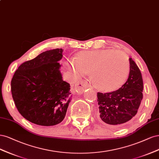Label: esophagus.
Listing matches in <instances>:
<instances>
[{"label":"esophagus","mask_w":159,"mask_h":159,"mask_svg":"<svg viewBox=\"0 0 159 159\" xmlns=\"http://www.w3.org/2000/svg\"><path fill=\"white\" fill-rule=\"evenodd\" d=\"M89 86V85L88 84V81L86 80H80L76 84L75 89L78 93L81 94L86 88H88Z\"/></svg>","instance_id":"34e87169"}]
</instances>
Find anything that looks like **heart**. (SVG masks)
Returning a JSON list of instances; mask_svg holds the SVG:
<instances>
[{
	"instance_id": "1",
	"label": "heart",
	"mask_w": 159,
	"mask_h": 159,
	"mask_svg": "<svg viewBox=\"0 0 159 159\" xmlns=\"http://www.w3.org/2000/svg\"><path fill=\"white\" fill-rule=\"evenodd\" d=\"M70 68L79 75L90 73L97 89L112 92L125 84L130 70L127 55L121 51L100 49L80 52L70 62Z\"/></svg>"
}]
</instances>
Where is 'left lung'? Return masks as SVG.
Listing matches in <instances>:
<instances>
[{"mask_svg": "<svg viewBox=\"0 0 159 159\" xmlns=\"http://www.w3.org/2000/svg\"><path fill=\"white\" fill-rule=\"evenodd\" d=\"M130 70L125 83L111 93H97L99 120L104 124L119 126L134 118L143 99V82L141 71L129 58Z\"/></svg>", "mask_w": 159, "mask_h": 159, "instance_id": "obj_1", "label": "left lung"}]
</instances>
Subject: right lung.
Listing matches in <instances>:
<instances>
[{"mask_svg":"<svg viewBox=\"0 0 159 159\" xmlns=\"http://www.w3.org/2000/svg\"><path fill=\"white\" fill-rule=\"evenodd\" d=\"M63 49L43 52L20 65L11 80V93L19 113L39 125H57L65 118L72 97L63 80L60 64Z\"/></svg>","mask_w":159,"mask_h":159,"instance_id":"right-lung-1","label":"right lung"}]
</instances>
